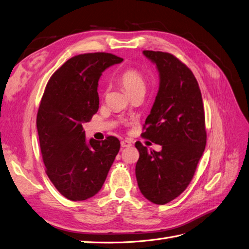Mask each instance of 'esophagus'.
<instances>
[{"label": "esophagus", "instance_id": "esophagus-1", "mask_svg": "<svg viewBox=\"0 0 249 249\" xmlns=\"http://www.w3.org/2000/svg\"><path fill=\"white\" fill-rule=\"evenodd\" d=\"M132 144H131V142L130 141H128V140H123V141H121V146H122L123 148H128V147H130Z\"/></svg>", "mask_w": 249, "mask_h": 249}]
</instances>
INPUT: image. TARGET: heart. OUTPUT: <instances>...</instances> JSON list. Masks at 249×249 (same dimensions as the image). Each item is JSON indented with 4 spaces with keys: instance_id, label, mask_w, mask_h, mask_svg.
Segmentation results:
<instances>
[{
    "instance_id": "b5f03b06",
    "label": "heart",
    "mask_w": 249,
    "mask_h": 249,
    "mask_svg": "<svg viewBox=\"0 0 249 249\" xmlns=\"http://www.w3.org/2000/svg\"><path fill=\"white\" fill-rule=\"evenodd\" d=\"M119 82L130 96L138 93H145L146 78L141 71L129 68L124 70L118 77Z\"/></svg>"
}]
</instances>
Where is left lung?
I'll list each match as a JSON object with an SVG mask.
<instances>
[{
  "mask_svg": "<svg viewBox=\"0 0 249 249\" xmlns=\"http://www.w3.org/2000/svg\"><path fill=\"white\" fill-rule=\"evenodd\" d=\"M156 65L160 88L142 137L161 146L148 151L137 142L136 176L141 193L155 204L172 201L187 189L207 144L199 85L192 71L174 55L143 51Z\"/></svg>",
  "mask_w": 249,
  "mask_h": 249,
  "instance_id": "left-lung-1",
  "label": "left lung"
}]
</instances>
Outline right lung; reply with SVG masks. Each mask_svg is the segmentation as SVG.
<instances>
[{"instance_id": "1", "label": "right lung", "mask_w": 249, "mask_h": 249, "mask_svg": "<svg viewBox=\"0 0 249 249\" xmlns=\"http://www.w3.org/2000/svg\"><path fill=\"white\" fill-rule=\"evenodd\" d=\"M118 56L87 53L70 58L50 78L37 111L36 126L46 173L61 195L87 200L101 190L120 150V141L85 139L82 124L98 111V81Z\"/></svg>"}]
</instances>
